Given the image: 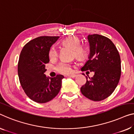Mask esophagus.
<instances>
[{
    "label": "esophagus",
    "instance_id": "34e87169",
    "mask_svg": "<svg viewBox=\"0 0 134 134\" xmlns=\"http://www.w3.org/2000/svg\"><path fill=\"white\" fill-rule=\"evenodd\" d=\"M68 76L70 77H73V78H74V77H75L76 76V75H69Z\"/></svg>",
    "mask_w": 134,
    "mask_h": 134
}]
</instances>
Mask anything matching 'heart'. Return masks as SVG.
Here are the masks:
<instances>
[{
  "label": "heart",
  "instance_id": "1",
  "mask_svg": "<svg viewBox=\"0 0 134 134\" xmlns=\"http://www.w3.org/2000/svg\"><path fill=\"white\" fill-rule=\"evenodd\" d=\"M63 43L65 46L70 47L73 50L74 54L75 57L79 60H83L85 59L88 55V50L86 47L81 46V41L77 37L71 36L64 40ZM58 52L55 46H53L51 48L49 51V58L50 59H53L57 57ZM58 72L61 74L67 75L71 72V65L66 62H61L56 67Z\"/></svg>",
  "mask_w": 134,
  "mask_h": 134
}]
</instances>
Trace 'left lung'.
<instances>
[{"instance_id":"1","label":"left lung","mask_w":134,"mask_h":134,"mask_svg":"<svg viewBox=\"0 0 134 134\" xmlns=\"http://www.w3.org/2000/svg\"><path fill=\"white\" fill-rule=\"evenodd\" d=\"M90 44L88 60L82 71H94L93 77H87L81 91L87 98L100 101L110 96L117 87L121 76V61L118 51L110 40L103 35H88ZM84 75V74H83Z\"/></svg>"}]
</instances>
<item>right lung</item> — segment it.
I'll return each mask as SVG.
<instances>
[{
    "mask_svg": "<svg viewBox=\"0 0 134 134\" xmlns=\"http://www.w3.org/2000/svg\"><path fill=\"white\" fill-rule=\"evenodd\" d=\"M59 37L42 36L28 42L21 50L18 63V75L23 90L37 103L52 100L60 91L64 76L50 77L45 75L49 63V51Z\"/></svg>",
    "mask_w": 134,
    "mask_h": 134,
    "instance_id": "right-lung-1",
    "label": "right lung"
}]
</instances>
